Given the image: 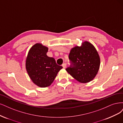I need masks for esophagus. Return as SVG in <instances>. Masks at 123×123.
<instances>
[{"label":"esophagus","instance_id":"1","mask_svg":"<svg viewBox=\"0 0 123 123\" xmlns=\"http://www.w3.org/2000/svg\"><path fill=\"white\" fill-rule=\"evenodd\" d=\"M62 66L63 67V68H65L66 67V63H64V64H63Z\"/></svg>","mask_w":123,"mask_h":123}]
</instances>
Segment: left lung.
Wrapping results in <instances>:
<instances>
[{"label":"left lung","mask_w":123,"mask_h":123,"mask_svg":"<svg viewBox=\"0 0 123 123\" xmlns=\"http://www.w3.org/2000/svg\"><path fill=\"white\" fill-rule=\"evenodd\" d=\"M69 59L72 63L66 70L80 83H88L96 76L100 65V58L92 43L84 41L81 46H76L70 51Z\"/></svg>","instance_id":"1"}]
</instances>
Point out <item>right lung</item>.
I'll return each instance as SVG.
<instances>
[{
    "instance_id": "add662e5",
    "label": "right lung",
    "mask_w": 123,
    "mask_h": 123,
    "mask_svg": "<svg viewBox=\"0 0 123 123\" xmlns=\"http://www.w3.org/2000/svg\"><path fill=\"white\" fill-rule=\"evenodd\" d=\"M48 47L36 43L30 49L26 59L25 67L29 76L35 84L40 87L51 85L63 67L52 57L46 55Z\"/></svg>"
}]
</instances>
